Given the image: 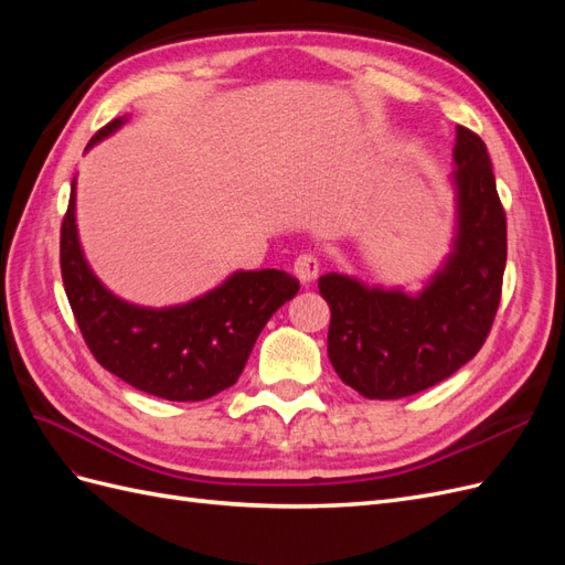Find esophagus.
<instances>
[{
    "mask_svg": "<svg viewBox=\"0 0 565 565\" xmlns=\"http://www.w3.org/2000/svg\"><path fill=\"white\" fill-rule=\"evenodd\" d=\"M318 270H320V262L311 252H303L295 259V273L301 282H311L318 276Z\"/></svg>",
    "mask_w": 565,
    "mask_h": 565,
    "instance_id": "1",
    "label": "esophagus"
}]
</instances>
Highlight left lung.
Instances as JSON below:
<instances>
[{
    "label": "left lung",
    "instance_id": "8db88e82",
    "mask_svg": "<svg viewBox=\"0 0 565 565\" xmlns=\"http://www.w3.org/2000/svg\"><path fill=\"white\" fill-rule=\"evenodd\" d=\"M455 162V252L419 295L365 287L339 273L318 280L332 311V367L365 398L415 396L448 380L481 351L498 316L507 214L481 136L457 127Z\"/></svg>",
    "mask_w": 565,
    "mask_h": 565
}]
</instances>
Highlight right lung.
<instances>
[{"instance_id":"obj_1","label":"right lung","mask_w":565,"mask_h":565,"mask_svg":"<svg viewBox=\"0 0 565 565\" xmlns=\"http://www.w3.org/2000/svg\"><path fill=\"white\" fill-rule=\"evenodd\" d=\"M125 119L100 127L89 148ZM61 276L77 328L115 377L164 401H207L241 377L256 337L299 280L285 270H237L174 309H139L110 295L84 262L75 228V183L61 224Z\"/></svg>"}]
</instances>
